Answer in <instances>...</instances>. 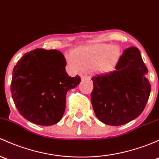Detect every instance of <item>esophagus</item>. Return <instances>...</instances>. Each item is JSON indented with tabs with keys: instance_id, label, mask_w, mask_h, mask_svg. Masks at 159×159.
<instances>
[{
	"instance_id": "esophagus-1",
	"label": "esophagus",
	"mask_w": 159,
	"mask_h": 159,
	"mask_svg": "<svg viewBox=\"0 0 159 159\" xmlns=\"http://www.w3.org/2000/svg\"><path fill=\"white\" fill-rule=\"evenodd\" d=\"M81 79L82 80H90L91 79V77L88 76V75H81Z\"/></svg>"
}]
</instances>
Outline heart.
Segmentation results:
<instances>
[{
    "instance_id": "b5f03b06",
    "label": "heart",
    "mask_w": 159,
    "mask_h": 159,
    "mask_svg": "<svg viewBox=\"0 0 159 159\" xmlns=\"http://www.w3.org/2000/svg\"><path fill=\"white\" fill-rule=\"evenodd\" d=\"M120 57V49L108 44H95L75 50L68 64L75 71L89 70L93 67L101 73L111 71Z\"/></svg>"
}]
</instances>
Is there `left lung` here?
Wrapping results in <instances>:
<instances>
[{"label":"left lung","mask_w":159,"mask_h":159,"mask_svg":"<svg viewBox=\"0 0 159 159\" xmlns=\"http://www.w3.org/2000/svg\"><path fill=\"white\" fill-rule=\"evenodd\" d=\"M116 69L91 78V103L100 121L120 126L138 117L145 109L151 91L148 73L139 50H124Z\"/></svg>","instance_id":"1"}]
</instances>
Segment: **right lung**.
I'll return each mask as SVG.
<instances>
[{
  "label": "right lung",
  "instance_id": "right-lung-1",
  "mask_svg": "<svg viewBox=\"0 0 159 159\" xmlns=\"http://www.w3.org/2000/svg\"><path fill=\"white\" fill-rule=\"evenodd\" d=\"M66 61L58 50L36 49L25 53L13 70L11 91L21 116L41 126L61 120L66 93L81 82L66 71Z\"/></svg>",
  "mask_w": 159,
  "mask_h": 159
}]
</instances>
